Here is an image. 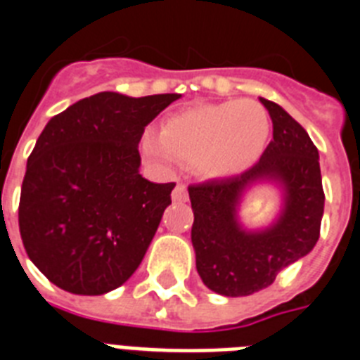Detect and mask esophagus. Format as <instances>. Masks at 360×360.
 Returning a JSON list of instances; mask_svg holds the SVG:
<instances>
[{
  "label": "esophagus",
  "mask_w": 360,
  "mask_h": 360,
  "mask_svg": "<svg viewBox=\"0 0 360 360\" xmlns=\"http://www.w3.org/2000/svg\"><path fill=\"white\" fill-rule=\"evenodd\" d=\"M172 199L176 202H186L188 201V190H186V184L177 183L174 192H172Z\"/></svg>",
  "instance_id": "34e87169"
}]
</instances>
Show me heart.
Wrapping results in <instances>:
<instances>
[{
  "label": "heart",
  "instance_id": "heart-1",
  "mask_svg": "<svg viewBox=\"0 0 360 360\" xmlns=\"http://www.w3.org/2000/svg\"><path fill=\"white\" fill-rule=\"evenodd\" d=\"M270 136V115L261 103L230 99L168 115L161 136L148 130L141 145L162 165H172L179 158L193 162L206 179H228L254 167Z\"/></svg>",
  "mask_w": 360,
  "mask_h": 360
}]
</instances>
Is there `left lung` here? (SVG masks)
I'll return each mask as SVG.
<instances>
[{
    "instance_id": "obj_1",
    "label": "left lung",
    "mask_w": 360,
    "mask_h": 360,
    "mask_svg": "<svg viewBox=\"0 0 360 360\" xmlns=\"http://www.w3.org/2000/svg\"><path fill=\"white\" fill-rule=\"evenodd\" d=\"M274 123V139L240 176L188 186L193 210L192 245L202 283L224 297L268 288L277 274L314 250L321 232L324 192L317 146L277 103L259 98ZM274 182L283 206L270 227L248 231L238 221L242 195Z\"/></svg>"
}]
</instances>
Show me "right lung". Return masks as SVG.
Listing matches in <instances>:
<instances>
[{"instance_id": "1", "label": "right lung", "mask_w": 360, "mask_h": 360, "mask_svg": "<svg viewBox=\"0 0 360 360\" xmlns=\"http://www.w3.org/2000/svg\"><path fill=\"white\" fill-rule=\"evenodd\" d=\"M179 98L99 92L43 128L21 184L20 232L50 283L103 295L141 264L176 183L145 179L137 146L146 124Z\"/></svg>"}]
</instances>
